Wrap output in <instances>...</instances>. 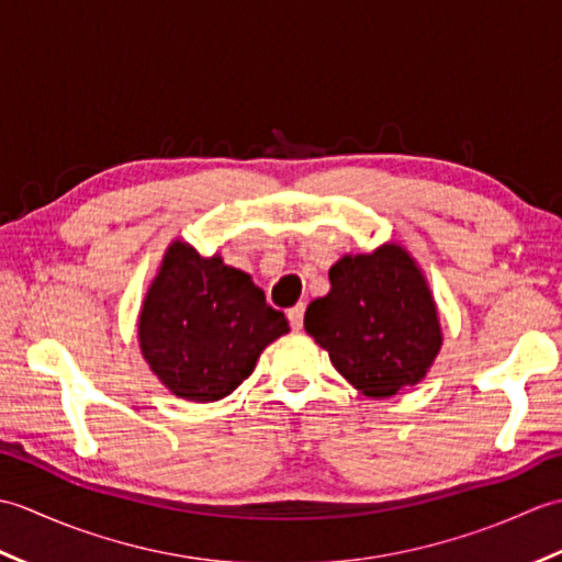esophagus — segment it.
I'll use <instances>...</instances> for the list:
<instances>
[{
    "instance_id": "esophagus-1",
    "label": "esophagus",
    "mask_w": 562,
    "mask_h": 562,
    "mask_svg": "<svg viewBox=\"0 0 562 562\" xmlns=\"http://www.w3.org/2000/svg\"><path fill=\"white\" fill-rule=\"evenodd\" d=\"M304 312H306L304 304H296V306H292L290 312H288L290 324H292L294 330H302V326H304Z\"/></svg>"
}]
</instances>
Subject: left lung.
I'll return each mask as SVG.
<instances>
[{
	"instance_id": "8db88e82",
	"label": "left lung",
	"mask_w": 562,
	"mask_h": 562,
	"mask_svg": "<svg viewBox=\"0 0 562 562\" xmlns=\"http://www.w3.org/2000/svg\"><path fill=\"white\" fill-rule=\"evenodd\" d=\"M330 292L306 306L304 328L333 367L369 398L415 386L441 348L437 304L425 274L398 244L342 256Z\"/></svg>"
}]
</instances>
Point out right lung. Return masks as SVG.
<instances>
[{
	"label": "right lung",
	"instance_id": "add662e5",
	"mask_svg": "<svg viewBox=\"0 0 562 562\" xmlns=\"http://www.w3.org/2000/svg\"><path fill=\"white\" fill-rule=\"evenodd\" d=\"M290 330L250 274L173 241L139 312V348L173 396L212 403L250 376L260 352Z\"/></svg>",
	"mask_w": 562,
	"mask_h": 562
}]
</instances>
